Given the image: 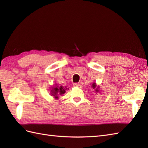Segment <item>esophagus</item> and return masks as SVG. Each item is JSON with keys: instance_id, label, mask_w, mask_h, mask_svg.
Segmentation results:
<instances>
[{"instance_id": "obj_1", "label": "esophagus", "mask_w": 148, "mask_h": 148, "mask_svg": "<svg viewBox=\"0 0 148 148\" xmlns=\"http://www.w3.org/2000/svg\"><path fill=\"white\" fill-rule=\"evenodd\" d=\"M73 86L75 87H78V88H81V86L82 85L80 84L79 83H74L73 84Z\"/></svg>"}]
</instances>
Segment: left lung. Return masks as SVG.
Returning a JSON list of instances; mask_svg holds the SVG:
<instances>
[{
	"label": "left lung",
	"instance_id": "1",
	"mask_svg": "<svg viewBox=\"0 0 148 148\" xmlns=\"http://www.w3.org/2000/svg\"><path fill=\"white\" fill-rule=\"evenodd\" d=\"M92 88H93L94 89H95V91H96V92H99V88H100V87H99V86H97L96 83L94 82V83L92 84Z\"/></svg>",
	"mask_w": 148,
	"mask_h": 148
}]
</instances>
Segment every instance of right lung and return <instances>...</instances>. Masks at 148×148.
<instances>
[{"instance_id": "obj_1", "label": "right lung", "mask_w": 148, "mask_h": 148, "mask_svg": "<svg viewBox=\"0 0 148 148\" xmlns=\"http://www.w3.org/2000/svg\"><path fill=\"white\" fill-rule=\"evenodd\" d=\"M69 89L66 87H64L62 86H57V84H56V86H53V87H52V89L51 90V95L52 96L54 97L56 99H58V96L59 95H62L63 94L65 93V91Z\"/></svg>"}]
</instances>
